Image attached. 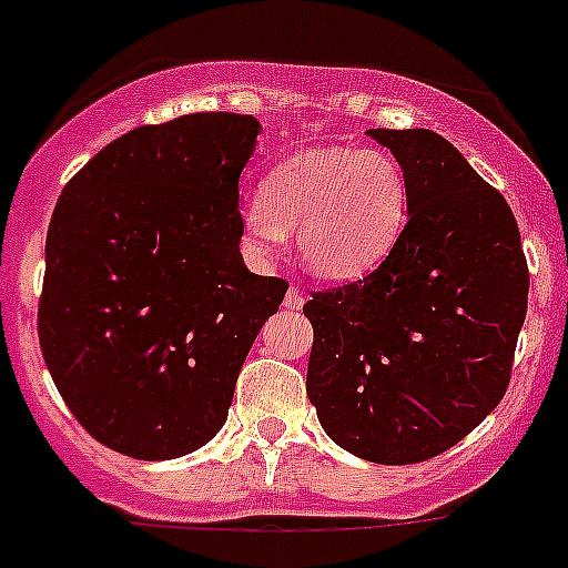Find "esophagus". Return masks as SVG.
Here are the masks:
<instances>
[{
	"label": "esophagus",
	"mask_w": 568,
	"mask_h": 568,
	"mask_svg": "<svg viewBox=\"0 0 568 568\" xmlns=\"http://www.w3.org/2000/svg\"><path fill=\"white\" fill-rule=\"evenodd\" d=\"M283 305H285V308H288V311H300L302 305H305V294H302L300 288H294V285H291V288L285 291Z\"/></svg>",
	"instance_id": "obj_1"
}]
</instances>
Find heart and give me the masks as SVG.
I'll list each match as a JSON object with an SVG mask.
<instances>
[{"instance_id":"1","label":"heart","mask_w":568,"mask_h":568,"mask_svg":"<svg viewBox=\"0 0 568 568\" xmlns=\"http://www.w3.org/2000/svg\"><path fill=\"white\" fill-rule=\"evenodd\" d=\"M409 219V182L395 156L375 148H314L268 173L263 195L243 204L248 246L272 254L296 230L302 266L322 280L373 272Z\"/></svg>"}]
</instances>
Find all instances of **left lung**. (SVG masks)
Listing matches in <instances>:
<instances>
[{"label": "left lung", "instance_id": "left-lung-1", "mask_svg": "<svg viewBox=\"0 0 568 568\" xmlns=\"http://www.w3.org/2000/svg\"><path fill=\"white\" fill-rule=\"evenodd\" d=\"M409 182V221L375 272L314 291L308 397L344 452L426 463L510 386L529 268L513 210L428 129H373Z\"/></svg>", "mask_w": 568, "mask_h": 568}]
</instances>
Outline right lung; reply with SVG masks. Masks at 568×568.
Returning <instances> with one entry per match:
<instances>
[{"instance_id": "1", "label": "right lung", "mask_w": 568, "mask_h": 568, "mask_svg": "<svg viewBox=\"0 0 568 568\" xmlns=\"http://www.w3.org/2000/svg\"><path fill=\"white\" fill-rule=\"evenodd\" d=\"M257 131L230 111L140 125L94 153L52 212L41 353L75 420L125 457L176 459L219 434L288 291L237 248Z\"/></svg>"}]
</instances>
